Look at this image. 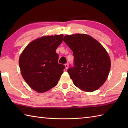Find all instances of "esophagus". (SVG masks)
<instances>
[{
    "label": "esophagus",
    "instance_id": "1",
    "mask_svg": "<svg viewBox=\"0 0 128 128\" xmlns=\"http://www.w3.org/2000/svg\"><path fill=\"white\" fill-rule=\"evenodd\" d=\"M65 66H66V69H67L68 68V63H66V64H65Z\"/></svg>",
    "mask_w": 128,
    "mask_h": 128
}]
</instances>
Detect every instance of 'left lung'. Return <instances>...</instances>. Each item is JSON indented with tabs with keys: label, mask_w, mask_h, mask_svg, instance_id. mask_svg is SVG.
I'll return each instance as SVG.
<instances>
[{
	"label": "left lung",
	"mask_w": 128,
	"mask_h": 128,
	"mask_svg": "<svg viewBox=\"0 0 128 128\" xmlns=\"http://www.w3.org/2000/svg\"><path fill=\"white\" fill-rule=\"evenodd\" d=\"M63 40L74 56V66L67 72L74 85L87 92L98 89L107 80L111 68V60L105 48L87 34L67 35Z\"/></svg>",
	"instance_id": "8db88e82"
}]
</instances>
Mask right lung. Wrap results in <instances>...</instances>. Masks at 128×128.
Returning <instances> with one entry per match:
<instances>
[{"mask_svg":"<svg viewBox=\"0 0 128 128\" xmlns=\"http://www.w3.org/2000/svg\"><path fill=\"white\" fill-rule=\"evenodd\" d=\"M63 35L44 36L30 42L19 58L21 74L30 88L44 92L57 85L64 65L58 63L56 50Z\"/></svg>","mask_w":128,"mask_h":128,"instance_id":"obj_1","label":"right lung"}]
</instances>
